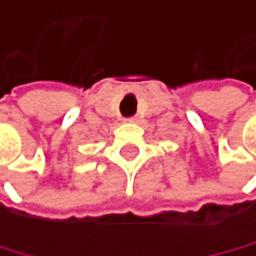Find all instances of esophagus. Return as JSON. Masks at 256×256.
Listing matches in <instances>:
<instances>
[{
  "label": "esophagus",
  "instance_id": "34e87169",
  "mask_svg": "<svg viewBox=\"0 0 256 256\" xmlns=\"http://www.w3.org/2000/svg\"><path fill=\"white\" fill-rule=\"evenodd\" d=\"M126 120H127V122H136L137 118H129V119H126Z\"/></svg>",
  "mask_w": 256,
  "mask_h": 256
}]
</instances>
